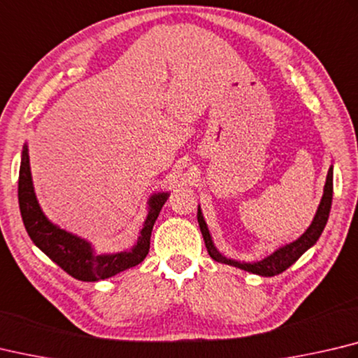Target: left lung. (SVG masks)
Here are the masks:
<instances>
[{
    "label": "left lung",
    "instance_id": "left-lung-1",
    "mask_svg": "<svg viewBox=\"0 0 358 358\" xmlns=\"http://www.w3.org/2000/svg\"><path fill=\"white\" fill-rule=\"evenodd\" d=\"M332 194H334V169L330 167L329 173H327L326 186H324L321 203H320V206H317L316 216L313 219V222H311V225L307 229V231H305L301 238L296 239V241L280 247V249H277L274 253H272V255L266 257L264 259H262V262H257V263H241V262H235V259H230V258H225L224 255H220L216 247H214V244H213L211 235H210V231H208V227L205 224L203 216H201V211L199 206L197 220L200 225L201 236H203V239H205L206 250H208V253H210V257L213 259H216L217 263L235 266V268L252 272V274H258L263 277H272V275L282 274L283 271H287L291 264H294L297 259L301 258L303 252H307L310 247L315 245L317 239H320L324 227H326V224H327L330 206H332Z\"/></svg>",
    "mask_w": 358,
    "mask_h": 358
}]
</instances>
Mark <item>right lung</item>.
<instances>
[{
  "label": "right lung",
  "instance_id": "right-lung-1",
  "mask_svg": "<svg viewBox=\"0 0 358 358\" xmlns=\"http://www.w3.org/2000/svg\"><path fill=\"white\" fill-rule=\"evenodd\" d=\"M167 192L153 194L148 200V214L138 243L128 252L95 255L92 245L71 233L50 222L42 213L32 187L28 145L23 147L20 175H18V205H20L24 229L38 249L51 258L71 277L83 282H99L144 262L150 250V236Z\"/></svg>",
  "mask_w": 358,
  "mask_h": 358
}]
</instances>
